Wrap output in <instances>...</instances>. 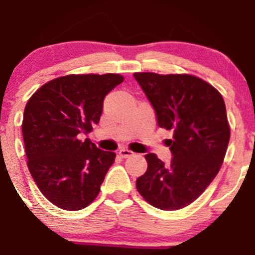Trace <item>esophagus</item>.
Returning <instances> with one entry per match:
<instances>
[{
	"instance_id": "34e87169",
	"label": "esophagus",
	"mask_w": 255,
	"mask_h": 255,
	"mask_svg": "<svg viewBox=\"0 0 255 255\" xmlns=\"http://www.w3.org/2000/svg\"><path fill=\"white\" fill-rule=\"evenodd\" d=\"M119 154H120V156H121L122 158H128V157L133 156L134 153H133V152H131V151L127 150V148H122V150L119 151Z\"/></svg>"
}]
</instances>
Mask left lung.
<instances>
[{
	"label": "left lung",
	"mask_w": 255,
	"mask_h": 255,
	"mask_svg": "<svg viewBox=\"0 0 255 255\" xmlns=\"http://www.w3.org/2000/svg\"><path fill=\"white\" fill-rule=\"evenodd\" d=\"M134 78L156 111L158 126L174 131L166 141L170 164L145 154L147 170L136 180V189L157 209H183L203 194L224 160L230 139L224 99L194 75L134 73Z\"/></svg>",
	"instance_id": "8db88e82"
}]
</instances>
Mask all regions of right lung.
Returning a JSON list of instances; mask_svg holds the SVG:
<instances>
[{
    "instance_id": "right-lung-1",
    "label": "right lung",
    "mask_w": 255,
    "mask_h": 255,
    "mask_svg": "<svg viewBox=\"0 0 255 255\" xmlns=\"http://www.w3.org/2000/svg\"><path fill=\"white\" fill-rule=\"evenodd\" d=\"M124 81L119 74H71L44 84L28 99L22 120L27 166L42 194L78 211L95 200L114 152L79 139L97 125L103 101Z\"/></svg>"
}]
</instances>
